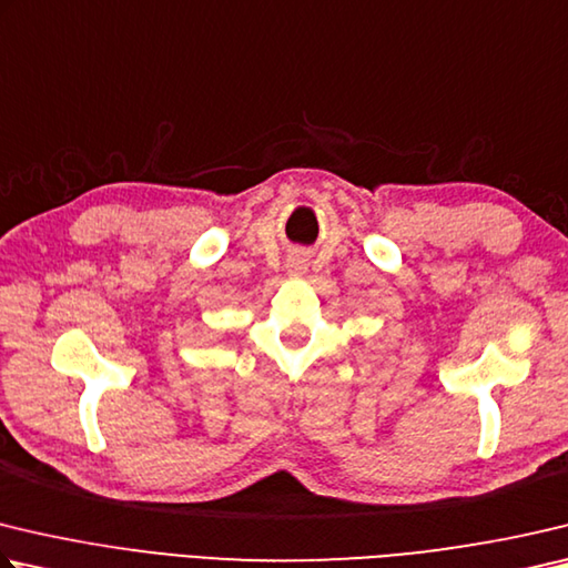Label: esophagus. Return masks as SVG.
<instances>
[{"instance_id":"34e87169","label":"esophagus","mask_w":568,"mask_h":568,"mask_svg":"<svg viewBox=\"0 0 568 568\" xmlns=\"http://www.w3.org/2000/svg\"><path fill=\"white\" fill-rule=\"evenodd\" d=\"M287 267H291V273H301L303 267H305L303 265V257H297V255L291 257V261H287Z\"/></svg>"}]
</instances>
